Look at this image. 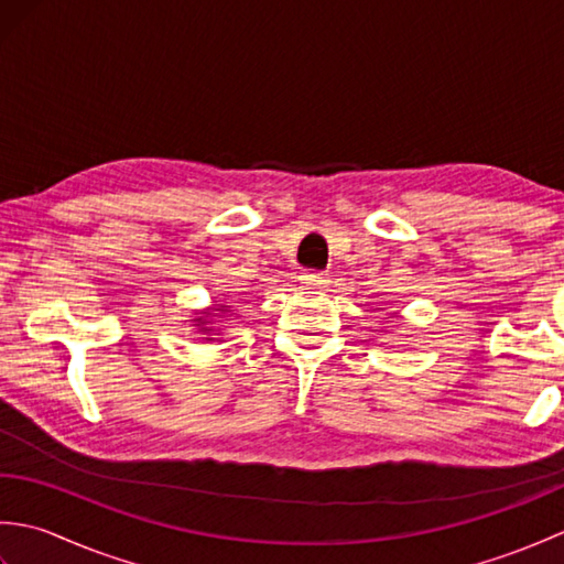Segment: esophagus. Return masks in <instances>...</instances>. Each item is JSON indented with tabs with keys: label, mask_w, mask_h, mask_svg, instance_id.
Instances as JSON below:
<instances>
[{
	"label": "esophagus",
	"mask_w": 564,
	"mask_h": 564,
	"mask_svg": "<svg viewBox=\"0 0 564 564\" xmlns=\"http://www.w3.org/2000/svg\"><path fill=\"white\" fill-rule=\"evenodd\" d=\"M301 281H303L305 285H315V289H327L329 273H327V271H303Z\"/></svg>",
	"instance_id": "obj_1"
}]
</instances>
